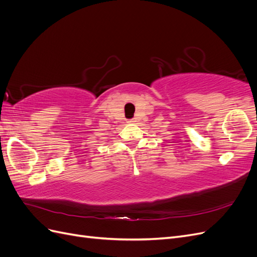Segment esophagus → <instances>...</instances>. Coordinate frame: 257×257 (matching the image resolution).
<instances>
[{"instance_id": "obj_1", "label": "esophagus", "mask_w": 257, "mask_h": 257, "mask_svg": "<svg viewBox=\"0 0 257 257\" xmlns=\"http://www.w3.org/2000/svg\"><path fill=\"white\" fill-rule=\"evenodd\" d=\"M127 122H130V123H132V122H135V120L134 119H131V120H128Z\"/></svg>"}]
</instances>
